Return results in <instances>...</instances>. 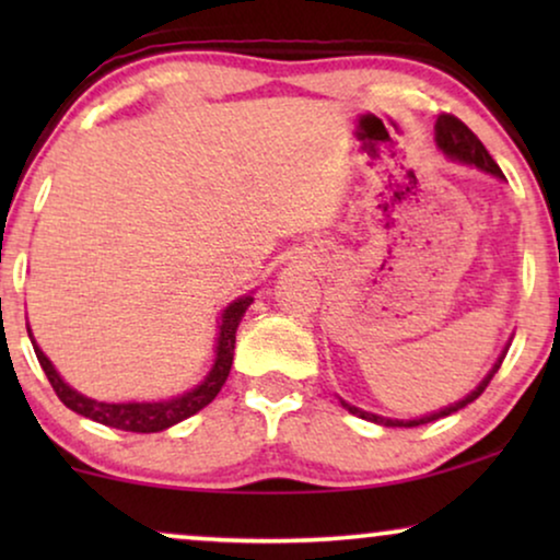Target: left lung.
Segmentation results:
<instances>
[{"mask_svg": "<svg viewBox=\"0 0 560 560\" xmlns=\"http://www.w3.org/2000/svg\"><path fill=\"white\" fill-rule=\"evenodd\" d=\"M435 142H439V148L443 150V155H448L451 160H458V163H466V165H477L479 171L492 173V175H497V178H504L502 171H500V165L494 163L492 155H489L485 144L479 142V137L474 135L471 129L466 127L462 119H456L454 114H441L439 121H435ZM504 354H508V349L502 351V357L497 359L494 366H492V370H489L487 377L479 382V387H477V389H471V393L466 395L464 400H458V402H454V405H448V408H443V410H439V412H431V416H423V418H416V420H393V418L374 416V412L359 410V408H354V405H349V402H343V400H341V405L351 412V416H359V418L372 420V423H380V425H387V428H416V425L433 423V420L446 418V416H451V412L462 410V408H466V405H469V402L477 400V397L487 389L489 380L494 377V372L500 370V364H502Z\"/></svg>", "mask_w": 560, "mask_h": 560, "instance_id": "1", "label": "left lung"}]
</instances>
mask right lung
I'll return each instance as SVG.
<instances>
[{"mask_svg": "<svg viewBox=\"0 0 560 560\" xmlns=\"http://www.w3.org/2000/svg\"><path fill=\"white\" fill-rule=\"evenodd\" d=\"M252 295H242L236 298L234 303L226 305V311L221 313V326H219V339H217V359H213L211 372L206 374V380L201 385H196L188 393H183L173 400H160V402H98L91 400V397L75 393L73 387H68L60 374L56 372V366L48 357L43 354V349L37 347L35 339L33 349L37 362H40L45 377L56 389V395L60 397V402L66 408H71L79 416L96 420V423L109 425V428H119V431H132V433H158L165 431L180 420H186L190 416H196L198 410H203L213 397L219 395V389L224 387V382L229 377V370H232V359H234V343H236V328H240V320L244 316V311L249 308ZM30 334V328H27ZM33 336V334H30Z\"/></svg>", "mask_w": 560, "mask_h": 560, "instance_id": "add662e5", "label": "right lung"}]
</instances>
